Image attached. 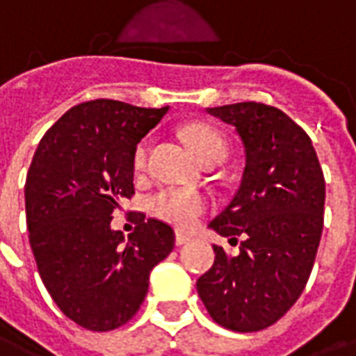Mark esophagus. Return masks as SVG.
Here are the masks:
<instances>
[{"label":"esophagus","mask_w":356,"mask_h":356,"mask_svg":"<svg viewBox=\"0 0 356 356\" xmlns=\"http://www.w3.org/2000/svg\"><path fill=\"white\" fill-rule=\"evenodd\" d=\"M190 241H192V237H190V235H186V233L177 232V235H175V244H177V246H183V244L190 243Z\"/></svg>","instance_id":"1"}]
</instances>
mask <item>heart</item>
Instances as JSON below:
<instances>
[{
  "label": "heart",
  "mask_w": 356,
  "mask_h": 356,
  "mask_svg": "<svg viewBox=\"0 0 356 356\" xmlns=\"http://www.w3.org/2000/svg\"><path fill=\"white\" fill-rule=\"evenodd\" d=\"M196 159L202 160L213 154H227V142L220 132L207 127V124H192L183 132ZM147 159V142H142L134 151V170L140 172L145 166ZM209 203L203 194L196 190L181 188V186H164L149 197V209L160 220H166L181 229L196 226L202 214L207 211Z\"/></svg>",
  "instance_id": "b5f03b06"
}]
</instances>
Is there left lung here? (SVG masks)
Masks as SVG:
<instances>
[{
	"instance_id": "obj_1",
	"label": "left lung",
	"mask_w": 356,
	"mask_h": 356,
	"mask_svg": "<svg viewBox=\"0 0 356 356\" xmlns=\"http://www.w3.org/2000/svg\"><path fill=\"white\" fill-rule=\"evenodd\" d=\"M232 124L244 147L243 179L232 203L209 227L237 244V256L214 248L197 280L209 316L235 332L270 327L305 291L321 241L325 177L310 136L261 102L207 108Z\"/></svg>"
}]
</instances>
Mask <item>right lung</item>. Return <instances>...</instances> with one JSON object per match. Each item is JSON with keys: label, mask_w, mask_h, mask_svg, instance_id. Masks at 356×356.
<instances>
[{"label": "right lung", "mask_w": 356, "mask_h": 356, "mask_svg": "<svg viewBox=\"0 0 356 356\" xmlns=\"http://www.w3.org/2000/svg\"><path fill=\"white\" fill-rule=\"evenodd\" d=\"M168 113L97 99L70 108L40 140L26 179L29 244L42 284L65 316L95 332L113 330L140 310L154 265L175 233L140 220L129 241L110 227L134 194V151ZM145 218V216H143Z\"/></svg>", "instance_id": "right-lung-1"}]
</instances>
